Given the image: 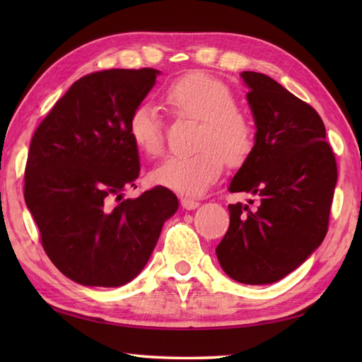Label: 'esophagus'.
Here are the masks:
<instances>
[{
  "label": "esophagus",
  "mask_w": 362,
  "mask_h": 362,
  "mask_svg": "<svg viewBox=\"0 0 362 362\" xmlns=\"http://www.w3.org/2000/svg\"><path fill=\"white\" fill-rule=\"evenodd\" d=\"M180 204H182V206L185 210H194V209H197V206H199V202L194 201V199H191V197H182L180 199Z\"/></svg>",
  "instance_id": "esophagus-1"
}]
</instances>
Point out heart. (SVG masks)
<instances>
[{"label": "heart", "instance_id": "1", "mask_svg": "<svg viewBox=\"0 0 362 362\" xmlns=\"http://www.w3.org/2000/svg\"><path fill=\"white\" fill-rule=\"evenodd\" d=\"M161 99L175 117L199 121L194 152L168 157L151 173V180L179 194L197 196L209 189L224 165H244L255 149L257 130L252 118L236 105L226 82L202 71L174 79ZM127 134L138 151L158 157L165 149V129L151 104H138L127 119Z\"/></svg>", "mask_w": 362, "mask_h": 362}]
</instances>
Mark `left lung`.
<instances>
[{"mask_svg":"<svg viewBox=\"0 0 362 362\" xmlns=\"http://www.w3.org/2000/svg\"><path fill=\"white\" fill-rule=\"evenodd\" d=\"M257 140L230 183L255 201L230 204V226L216 247L224 272L244 284L281 280L328 232L337 166L313 107L266 74L243 71Z\"/></svg>","mask_w":362,"mask_h":362,"instance_id":"8db88e82","label":"left lung"}]
</instances>
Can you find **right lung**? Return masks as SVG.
<instances>
[{"label": "right lung", "mask_w": 362, "mask_h": 362, "mask_svg": "<svg viewBox=\"0 0 362 362\" xmlns=\"http://www.w3.org/2000/svg\"><path fill=\"white\" fill-rule=\"evenodd\" d=\"M160 71L83 76L54 104L30 140L25 201L46 255L83 286L117 288L141 272L179 201L153 187L122 199L140 174L127 119ZM136 188V187H135Z\"/></svg>", "instance_id": "add662e5"}]
</instances>
